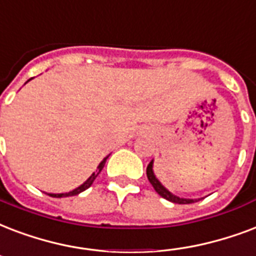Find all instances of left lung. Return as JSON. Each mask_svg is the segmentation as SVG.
I'll list each match as a JSON object with an SVG mask.
<instances>
[{
	"label": "left lung",
	"instance_id": "left-lung-1",
	"mask_svg": "<svg viewBox=\"0 0 256 256\" xmlns=\"http://www.w3.org/2000/svg\"><path fill=\"white\" fill-rule=\"evenodd\" d=\"M146 176H148V178H149L150 184L153 185V188L156 189V192L158 193L160 196L164 198H166L169 202H176V204H192L194 202H198V200H193V198H181L178 196H174L173 193H170L168 190L166 188H164L161 182H160L157 178H156V176L153 173V161L148 165L146 168Z\"/></svg>",
	"mask_w": 256,
	"mask_h": 256
}]
</instances>
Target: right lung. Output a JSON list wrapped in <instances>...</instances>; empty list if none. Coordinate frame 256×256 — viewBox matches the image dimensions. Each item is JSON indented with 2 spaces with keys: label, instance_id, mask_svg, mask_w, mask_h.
Segmentation results:
<instances>
[{
  "label": "right lung",
  "instance_id": "1",
  "mask_svg": "<svg viewBox=\"0 0 256 256\" xmlns=\"http://www.w3.org/2000/svg\"><path fill=\"white\" fill-rule=\"evenodd\" d=\"M106 160L107 157L104 160H103L102 162L99 164V166H98V170L95 172V173H92V176L90 177L88 180L86 181L84 184H82L79 188H76L74 189V190H71V192H68V193H60V194H50V196H52V198H68V196H76V194H79V193H82L83 190H86V189H88L91 185H92V182L95 181V178L98 177V174L102 172L103 166H104V164H106Z\"/></svg>",
  "mask_w": 256,
  "mask_h": 256
}]
</instances>
